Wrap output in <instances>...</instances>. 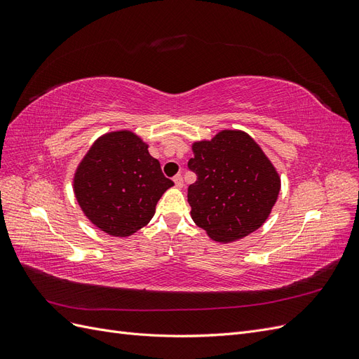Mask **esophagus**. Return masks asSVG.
Listing matches in <instances>:
<instances>
[{
  "label": "esophagus",
  "mask_w": 359,
  "mask_h": 359,
  "mask_svg": "<svg viewBox=\"0 0 359 359\" xmlns=\"http://www.w3.org/2000/svg\"><path fill=\"white\" fill-rule=\"evenodd\" d=\"M173 182H175V187L181 189L184 186V181H182V177L181 175H175L173 177Z\"/></svg>",
  "instance_id": "1"
}]
</instances>
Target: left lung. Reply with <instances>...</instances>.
Wrapping results in <instances>:
<instances>
[{
	"mask_svg": "<svg viewBox=\"0 0 359 359\" xmlns=\"http://www.w3.org/2000/svg\"><path fill=\"white\" fill-rule=\"evenodd\" d=\"M189 169L191 219L219 243H232L265 223L278 198L280 177L264 151L240 130L193 144Z\"/></svg>",
	"mask_w": 359,
	"mask_h": 359,
	"instance_id": "obj_1",
	"label": "left lung"
}]
</instances>
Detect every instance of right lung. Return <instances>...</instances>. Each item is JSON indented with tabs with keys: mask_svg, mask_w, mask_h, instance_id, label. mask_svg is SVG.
<instances>
[{
	"mask_svg": "<svg viewBox=\"0 0 359 359\" xmlns=\"http://www.w3.org/2000/svg\"><path fill=\"white\" fill-rule=\"evenodd\" d=\"M74 194L93 224L112 236L142 229L173 186L148 145L128 130L99 137L76 169Z\"/></svg>",
	"mask_w": 359,
	"mask_h": 359,
	"instance_id": "right-lung-1",
	"label": "right lung"
}]
</instances>
